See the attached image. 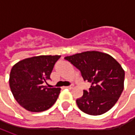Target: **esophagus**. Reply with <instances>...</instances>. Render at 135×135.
I'll return each mask as SVG.
<instances>
[{
    "instance_id": "esophagus-1",
    "label": "esophagus",
    "mask_w": 135,
    "mask_h": 135,
    "mask_svg": "<svg viewBox=\"0 0 135 135\" xmlns=\"http://www.w3.org/2000/svg\"><path fill=\"white\" fill-rule=\"evenodd\" d=\"M65 88H66V89H72V86H66V87H65Z\"/></svg>"
}]
</instances>
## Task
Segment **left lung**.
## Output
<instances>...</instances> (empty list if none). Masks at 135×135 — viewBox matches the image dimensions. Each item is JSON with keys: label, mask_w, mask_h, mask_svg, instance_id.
I'll use <instances>...</instances> for the list:
<instances>
[{"label": "left lung", "mask_w": 135, "mask_h": 135, "mask_svg": "<svg viewBox=\"0 0 135 135\" xmlns=\"http://www.w3.org/2000/svg\"><path fill=\"white\" fill-rule=\"evenodd\" d=\"M68 61L80 71L84 81L91 83L89 91L76 99V104L89 115H101L115 105L124 89L125 71L110 55L87 51L67 56Z\"/></svg>", "instance_id": "8db88e82"}]
</instances>
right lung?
<instances>
[{
	"label": "right lung",
	"instance_id": "1",
	"mask_svg": "<svg viewBox=\"0 0 135 135\" xmlns=\"http://www.w3.org/2000/svg\"><path fill=\"white\" fill-rule=\"evenodd\" d=\"M61 55H39L22 60L13 66L9 87L15 99L25 110L42 112L49 109L59 95L60 88H47L55 62Z\"/></svg>",
	"mask_w": 135,
	"mask_h": 135
}]
</instances>
